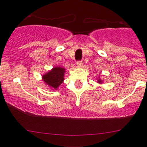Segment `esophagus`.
I'll return each instance as SVG.
<instances>
[{
    "instance_id": "34e87169",
    "label": "esophagus",
    "mask_w": 147,
    "mask_h": 147,
    "mask_svg": "<svg viewBox=\"0 0 147 147\" xmlns=\"http://www.w3.org/2000/svg\"><path fill=\"white\" fill-rule=\"evenodd\" d=\"M77 66L78 67H81L83 66V61H77Z\"/></svg>"
}]
</instances>
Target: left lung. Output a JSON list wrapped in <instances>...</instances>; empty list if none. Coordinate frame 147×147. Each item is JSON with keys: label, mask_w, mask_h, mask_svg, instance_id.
<instances>
[{"label": "left lung", "mask_w": 147, "mask_h": 147, "mask_svg": "<svg viewBox=\"0 0 147 147\" xmlns=\"http://www.w3.org/2000/svg\"><path fill=\"white\" fill-rule=\"evenodd\" d=\"M97 83H99V84H102L104 83V81L102 80H101L100 77H98V79H97Z\"/></svg>", "instance_id": "1"}]
</instances>
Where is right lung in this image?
Listing matches in <instances>:
<instances>
[{
  "label": "right lung",
  "instance_id": "obj_1",
  "mask_svg": "<svg viewBox=\"0 0 147 147\" xmlns=\"http://www.w3.org/2000/svg\"><path fill=\"white\" fill-rule=\"evenodd\" d=\"M66 69L61 67H54L51 70L42 76V80L51 90H57L64 80Z\"/></svg>",
  "mask_w": 147,
  "mask_h": 147
}]
</instances>
